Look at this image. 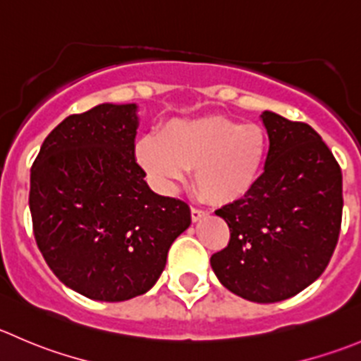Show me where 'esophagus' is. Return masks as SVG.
<instances>
[{
    "label": "esophagus",
    "instance_id": "1",
    "mask_svg": "<svg viewBox=\"0 0 361 361\" xmlns=\"http://www.w3.org/2000/svg\"><path fill=\"white\" fill-rule=\"evenodd\" d=\"M190 215H192V220H194V222H199L201 219L208 216V212H204V209H199V208H192Z\"/></svg>",
    "mask_w": 361,
    "mask_h": 361
}]
</instances>
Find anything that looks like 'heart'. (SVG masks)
Instances as JSON below:
<instances>
[{
  "label": "heart",
  "instance_id": "obj_1",
  "mask_svg": "<svg viewBox=\"0 0 361 361\" xmlns=\"http://www.w3.org/2000/svg\"><path fill=\"white\" fill-rule=\"evenodd\" d=\"M268 157V135L257 123L222 114L174 118L157 137L135 145V159L164 188L176 187L194 167V183L209 202L229 204L257 183Z\"/></svg>",
  "mask_w": 361,
  "mask_h": 361
}]
</instances>
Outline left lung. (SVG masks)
Instances as JSON below:
<instances>
[{
  "label": "left lung",
  "instance_id": "1",
  "mask_svg": "<svg viewBox=\"0 0 361 361\" xmlns=\"http://www.w3.org/2000/svg\"><path fill=\"white\" fill-rule=\"evenodd\" d=\"M269 149L264 173L245 197L222 206L231 231L209 262L234 295L275 303L316 282L337 247L342 222V173L310 125L271 111L261 114Z\"/></svg>",
  "mask_w": 361,
  "mask_h": 361
}]
</instances>
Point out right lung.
Wrapping results in <instances>:
<instances>
[{
  "mask_svg": "<svg viewBox=\"0 0 361 361\" xmlns=\"http://www.w3.org/2000/svg\"><path fill=\"white\" fill-rule=\"evenodd\" d=\"M137 104H99L65 118L31 167L35 240L56 277L79 295H145L188 229L187 202L159 195L135 162Z\"/></svg>",
  "mask_w": 361,
  "mask_h": 361,
  "instance_id": "add662e5",
  "label": "right lung"
}]
</instances>
